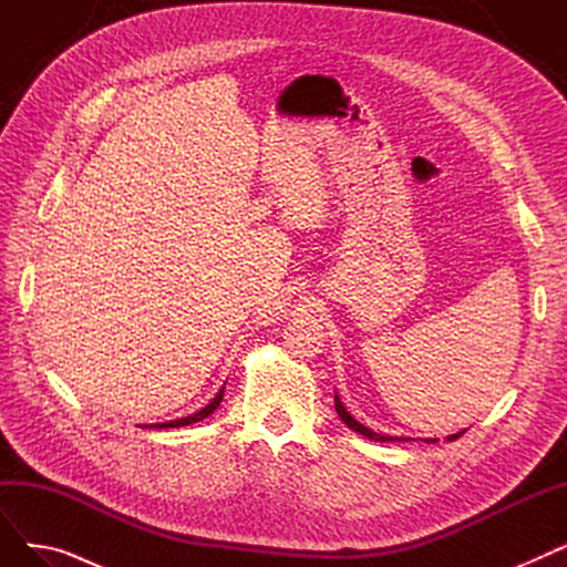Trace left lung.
I'll use <instances>...</instances> for the list:
<instances>
[{"label": "left lung", "instance_id": "obj_1", "mask_svg": "<svg viewBox=\"0 0 567 567\" xmlns=\"http://www.w3.org/2000/svg\"><path fill=\"white\" fill-rule=\"evenodd\" d=\"M336 411H338V415L342 419V423L349 427V430H353V432H359V434H363V436H368L370 441H409V436H391V434H377L374 430H370V427H365L363 423H359L353 419V415L344 409V404H342V400H340V395L336 393ZM466 430H462V432H457V434H451L449 436V441H455V439H460L462 434H464ZM439 439H425V443H436Z\"/></svg>", "mask_w": 567, "mask_h": 567}]
</instances>
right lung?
<instances>
[{
  "label": "right lung",
  "instance_id": "add662e5",
  "mask_svg": "<svg viewBox=\"0 0 567 567\" xmlns=\"http://www.w3.org/2000/svg\"><path fill=\"white\" fill-rule=\"evenodd\" d=\"M223 395H225V385H223V389L218 391V395H216L212 402H208L204 409H199V411H195V413H190V415H184V419L167 421V423H154L152 427H156V430H167V427H186V425L199 423V421H204V419H206V415H212V413L220 406ZM140 427H148V425H140Z\"/></svg>",
  "mask_w": 567,
  "mask_h": 567
}]
</instances>
